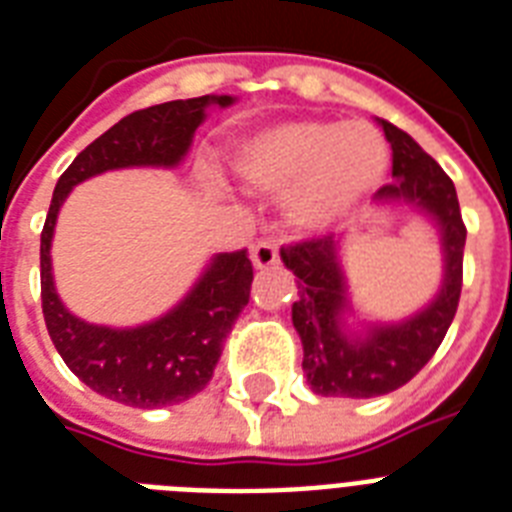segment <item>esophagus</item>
<instances>
[{
	"label": "esophagus",
	"mask_w": 512,
	"mask_h": 512,
	"mask_svg": "<svg viewBox=\"0 0 512 512\" xmlns=\"http://www.w3.org/2000/svg\"><path fill=\"white\" fill-rule=\"evenodd\" d=\"M252 263H255V268H260V271L279 265V244L273 239L257 241L255 247H252Z\"/></svg>",
	"instance_id": "34e87169"
}]
</instances>
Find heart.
<instances>
[{"instance_id":"b5f03b06","label":"heart","mask_w":512,"mask_h":512,"mask_svg":"<svg viewBox=\"0 0 512 512\" xmlns=\"http://www.w3.org/2000/svg\"><path fill=\"white\" fill-rule=\"evenodd\" d=\"M388 143L366 122L297 119L236 146L233 172L255 191L287 188L292 223L319 228L345 215L382 183Z\"/></svg>"}]
</instances>
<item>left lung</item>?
<instances>
[{
	"instance_id": "obj_1",
	"label": "left lung",
	"mask_w": 512,
	"mask_h": 512,
	"mask_svg": "<svg viewBox=\"0 0 512 512\" xmlns=\"http://www.w3.org/2000/svg\"><path fill=\"white\" fill-rule=\"evenodd\" d=\"M382 130L393 148L396 180L382 185L374 199H404L436 217L446 257L444 287L430 308L406 324L372 329L366 340H348L340 332L345 281L337 265L335 236H313L281 247V260L300 279L292 321L303 340V372L319 396L372 398L406 385L444 342L460 305L468 228L452 177L396 124L382 119Z\"/></svg>"
}]
</instances>
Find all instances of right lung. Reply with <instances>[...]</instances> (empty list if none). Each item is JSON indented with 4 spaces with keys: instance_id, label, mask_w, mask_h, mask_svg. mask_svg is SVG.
Segmentation results:
<instances>
[{
    "instance_id": "1",
    "label": "right lung",
    "mask_w": 512,
    "mask_h": 512,
    "mask_svg": "<svg viewBox=\"0 0 512 512\" xmlns=\"http://www.w3.org/2000/svg\"><path fill=\"white\" fill-rule=\"evenodd\" d=\"M231 106L228 95L170 100L124 116L92 140L60 175L42 228V313L52 345L71 372L95 393L140 409L188 401L207 388L223 356L225 337L249 303L252 260L247 249L212 260L193 292L164 319L138 329L95 327L76 319L55 295L50 273V241L60 204L87 177L116 167H172L185 156L204 108Z\"/></svg>"
}]
</instances>
